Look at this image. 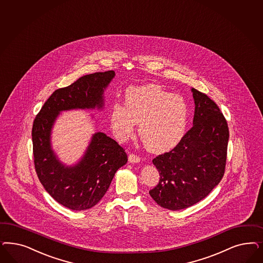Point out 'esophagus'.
I'll list each match as a JSON object with an SVG mask.
<instances>
[{
    "label": "esophagus",
    "mask_w": 263,
    "mask_h": 263,
    "mask_svg": "<svg viewBox=\"0 0 263 263\" xmlns=\"http://www.w3.org/2000/svg\"><path fill=\"white\" fill-rule=\"evenodd\" d=\"M140 157H138L136 154H129L128 155V161L132 163H136V162H139L140 161Z\"/></svg>",
    "instance_id": "obj_1"
}]
</instances>
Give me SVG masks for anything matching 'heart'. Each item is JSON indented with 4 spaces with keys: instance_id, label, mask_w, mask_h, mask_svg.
I'll return each mask as SVG.
<instances>
[{
    "instance_id": "b5f03b06",
    "label": "heart",
    "mask_w": 263,
    "mask_h": 263,
    "mask_svg": "<svg viewBox=\"0 0 263 263\" xmlns=\"http://www.w3.org/2000/svg\"><path fill=\"white\" fill-rule=\"evenodd\" d=\"M125 101L126 105L114 103L111 107V126L120 140L133 136L136 123L141 141L151 152H165L178 144L187 120L182 97L151 84L128 89Z\"/></svg>"
}]
</instances>
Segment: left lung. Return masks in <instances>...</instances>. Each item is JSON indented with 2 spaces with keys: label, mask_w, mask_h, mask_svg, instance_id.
Wrapping results in <instances>:
<instances>
[{
  "label": "left lung",
  "mask_w": 263,
  "mask_h": 263,
  "mask_svg": "<svg viewBox=\"0 0 263 263\" xmlns=\"http://www.w3.org/2000/svg\"><path fill=\"white\" fill-rule=\"evenodd\" d=\"M194 126L171 151L153 160L160 172L159 184L149 194L172 211L187 208L211 193L224 174L229 130L216 102L192 89Z\"/></svg>",
  "instance_id": "obj_1"
}]
</instances>
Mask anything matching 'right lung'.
Here are the masks:
<instances>
[{
	"mask_svg": "<svg viewBox=\"0 0 263 263\" xmlns=\"http://www.w3.org/2000/svg\"><path fill=\"white\" fill-rule=\"evenodd\" d=\"M114 77V70H108L80 77L52 93L34 118L32 139L37 177L57 202L71 210L90 209L102 199L116 171L127 163V154L114 139L97 133L82 160L66 166L51 148V128L61 111L102 108L103 90Z\"/></svg>",
	"mask_w": 263,
	"mask_h": 263,
	"instance_id": "right-lung-1",
	"label": "right lung"
}]
</instances>
